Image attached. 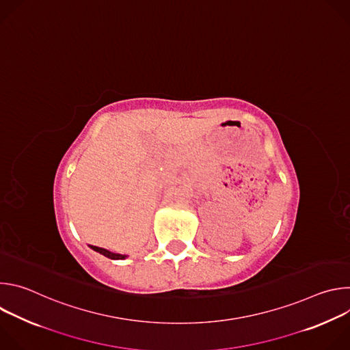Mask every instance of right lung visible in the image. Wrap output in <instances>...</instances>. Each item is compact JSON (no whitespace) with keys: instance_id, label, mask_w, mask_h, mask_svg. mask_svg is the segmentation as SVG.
Segmentation results:
<instances>
[{"instance_id":"obj_1","label":"right lung","mask_w":350,"mask_h":350,"mask_svg":"<svg viewBox=\"0 0 350 350\" xmlns=\"http://www.w3.org/2000/svg\"><path fill=\"white\" fill-rule=\"evenodd\" d=\"M90 247H91V249H94L95 252L101 254V255H104V256H107V258H109V259H126V255H120V254L109 252V251H107V249H104V247H98V246H92V245H90Z\"/></svg>"}]
</instances>
